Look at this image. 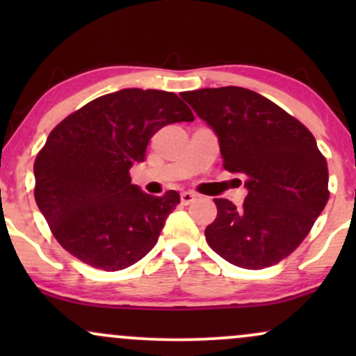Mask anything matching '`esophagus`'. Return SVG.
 I'll list each match as a JSON object with an SVG mask.
<instances>
[{
  "label": "esophagus",
  "mask_w": 356,
  "mask_h": 356,
  "mask_svg": "<svg viewBox=\"0 0 356 356\" xmlns=\"http://www.w3.org/2000/svg\"><path fill=\"white\" fill-rule=\"evenodd\" d=\"M195 199H197V194H195V192H191V191H186V192H182L181 194V201H182V204H191V202H194Z\"/></svg>",
  "instance_id": "1"
}]
</instances>
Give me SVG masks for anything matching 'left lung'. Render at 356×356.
Segmentation results:
<instances>
[{
	"label": "left lung",
	"instance_id": "left-lung-1",
	"mask_svg": "<svg viewBox=\"0 0 356 356\" xmlns=\"http://www.w3.org/2000/svg\"><path fill=\"white\" fill-rule=\"evenodd\" d=\"M181 97L218 136L224 169L246 177L243 207L214 199L206 227L212 251L231 264L263 269L300 246L328 202V165L313 134L266 97L241 87Z\"/></svg>",
	"mask_w": 356,
	"mask_h": 356
}]
</instances>
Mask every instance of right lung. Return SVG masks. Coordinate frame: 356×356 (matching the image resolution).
<instances>
[{
    "mask_svg": "<svg viewBox=\"0 0 356 356\" xmlns=\"http://www.w3.org/2000/svg\"><path fill=\"white\" fill-rule=\"evenodd\" d=\"M192 120L191 108L172 92L124 88L60 122L36 155L33 172L35 201L61 248L104 271L142 259L181 195L145 194L129 170L144 162L159 129Z\"/></svg>",
    "mask_w": 356,
    "mask_h": 356,
    "instance_id": "right-lung-1",
    "label": "right lung"
}]
</instances>
